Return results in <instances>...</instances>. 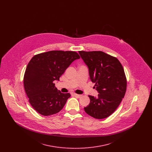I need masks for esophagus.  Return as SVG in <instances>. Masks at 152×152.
I'll use <instances>...</instances> for the list:
<instances>
[{
	"label": "esophagus",
	"mask_w": 152,
	"mask_h": 152,
	"mask_svg": "<svg viewBox=\"0 0 152 152\" xmlns=\"http://www.w3.org/2000/svg\"><path fill=\"white\" fill-rule=\"evenodd\" d=\"M73 95L75 97H77V98H80V97L81 96V95H80V94H73Z\"/></svg>",
	"instance_id": "esophagus-1"
}]
</instances>
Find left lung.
<instances>
[{"instance_id": "1", "label": "left lung", "mask_w": 152, "mask_h": 152, "mask_svg": "<svg viewBox=\"0 0 152 152\" xmlns=\"http://www.w3.org/2000/svg\"><path fill=\"white\" fill-rule=\"evenodd\" d=\"M79 53L99 93L96 97L88 96L91 101L84 110L95 118H107L116 110L126 92V79L123 66L117 58L102 51Z\"/></svg>"}]
</instances>
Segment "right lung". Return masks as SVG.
Listing matches in <instances>:
<instances>
[{
    "label": "right lung",
    "instance_id": "right-lung-1",
    "mask_svg": "<svg viewBox=\"0 0 152 152\" xmlns=\"http://www.w3.org/2000/svg\"><path fill=\"white\" fill-rule=\"evenodd\" d=\"M80 58L74 51H51L35 55L27 66L23 79L24 87L29 103L43 116L60 112L70 97L61 93L54 81L60 76L73 61Z\"/></svg>",
    "mask_w": 152,
    "mask_h": 152
}]
</instances>
